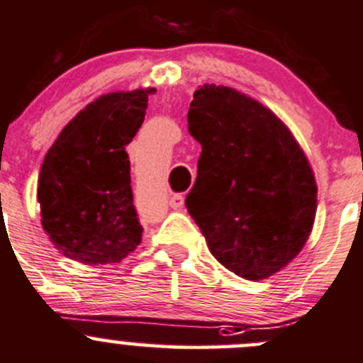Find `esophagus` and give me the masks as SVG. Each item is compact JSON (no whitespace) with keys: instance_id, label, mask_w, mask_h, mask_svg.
<instances>
[{"instance_id":"34e87169","label":"esophagus","mask_w":363,"mask_h":363,"mask_svg":"<svg viewBox=\"0 0 363 363\" xmlns=\"http://www.w3.org/2000/svg\"><path fill=\"white\" fill-rule=\"evenodd\" d=\"M183 203H185V197H183V194H173L169 199V204L173 209H180L183 206Z\"/></svg>"}]
</instances>
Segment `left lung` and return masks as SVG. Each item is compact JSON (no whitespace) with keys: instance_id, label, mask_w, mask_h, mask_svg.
I'll list each match as a JSON object with an SVG mask.
<instances>
[{"instance_id":"obj_1","label":"left lung","mask_w":363,"mask_h":363,"mask_svg":"<svg viewBox=\"0 0 363 363\" xmlns=\"http://www.w3.org/2000/svg\"><path fill=\"white\" fill-rule=\"evenodd\" d=\"M201 145L185 206L211 255L245 279H264L302 250L316 215V183L286 125L259 101L204 85L190 103Z\"/></svg>"}]
</instances>
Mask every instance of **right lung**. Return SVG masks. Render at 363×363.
<instances>
[{
    "label": "right lung",
    "mask_w": 363,
    "mask_h": 363,
    "mask_svg": "<svg viewBox=\"0 0 363 363\" xmlns=\"http://www.w3.org/2000/svg\"><path fill=\"white\" fill-rule=\"evenodd\" d=\"M154 89L111 92L87 104L45 155L38 178L42 225L55 248L89 265L118 262L141 242L125 147Z\"/></svg>",
    "instance_id": "right-lung-1"
}]
</instances>
